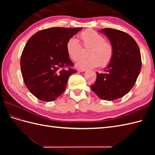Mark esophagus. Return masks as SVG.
Here are the masks:
<instances>
[{
	"mask_svg": "<svg viewBox=\"0 0 155 155\" xmlns=\"http://www.w3.org/2000/svg\"><path fill=\"white\" fill-rule=\"evenodd\" d=\"M78 71H79V72H85V71H87V69H85V68H79Z\"/></svg>",
	"mask_w": 155,
	"mask_h": 155,
	"instance_id": "esophagus-1",
	"label": "esophagus"
}]
</instances>
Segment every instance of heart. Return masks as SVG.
Here are the masks:
<instances>
[{
    "instance_id": "1",
    "label": "heart",
    "mask_w": 155,
    "mask_h": 155,
    "mask_svg": "<svg viewBox=\"0 0 155 155\" xmlns=\"http://www.w3.org/2000/svg\"><path fill=\"white\" fill-rule=\"evenodd\" d=\"M83 47L88 49L87 58H81L76 67L79 68H88L101 66L106 67L110 63L113 57L114 49L105 38L93 30H87L79 35ZM66 50L68 57L73 61H77L82 55L83 48L79 42L74 38L68 39L66 44Z\"/></svg>"
}]
</instances>
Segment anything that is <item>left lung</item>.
Instances as JSON below:
<instances>
[{
	"label": "left lung",
	"mask_w": 155,
	"mask_h": 155,
	"mask_svg": "<svg viewBox=\"0 0 155 155\" xmlns=\"http://www.w3.org/2000/svg\"><path fill=\"white\" fill-rule=\"evenodd\" d=\"M99 32L109 38L114 54L106 72H97L91 89L101 99L114 101L127 94L135 84L142 66L140 52L136 41L126 32L109 28Z\"/></svg>",
	"instance_id": "obj_1"
}]
</instances>
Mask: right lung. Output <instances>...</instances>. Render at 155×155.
<instances>
[{
	"label": "right lung",
	"mask_w": 155,
	"mask_h": 155,
	"mask_svg": "<svg viewBox=\"0 0 155 155\" xmlns=\"http://www.w3.org/2000/svg\"><path fill=\"white\" fill-rule=\"evenodd\" d=\"M82 28L53 27L37 32L28 39L21 58L26 87L38 99L51 102L64 93L73 63L66 50L68 39Z\"/></svg>",
	"instance_id": "obj_1"
}]
</instances>
